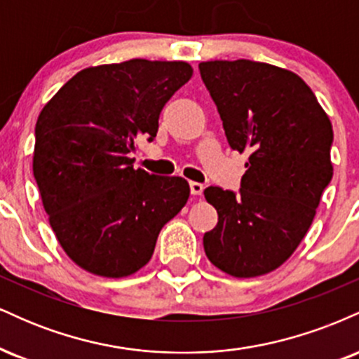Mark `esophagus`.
<instances>
[{"instance_id": "1", "label": "esophagus", "mask_w": 359, "mask_h": 359, "mask_svg": "<svg viewBox=\"0 0 359 359\" xmlns=\"http://www.w3.org/2000/svg\"><path fill=\"white\" fill-rule=\"evenodd\" d=\"M204 192V185L201 182H191V194L192 196H201Z\"/></svg>"}]
</instances>
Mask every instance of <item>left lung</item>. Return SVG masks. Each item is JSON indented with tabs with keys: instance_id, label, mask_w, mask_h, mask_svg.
<instances>
[{
	"instance_id": "8db88e82",
	"label": "left lung",
	"mask_w": 359,
	"mask_h": 359,
	"mask_svg": "<svg viewBox=\"0 0 359 359\" xmlns=\"http://www.w3.org/2000/svg\"><path fill=\"white\" fill-rule=\"evenodd\" d=\"M229 147L250 158L240 192L208 187L217 224L204 234L214 266L265 275L304 240L332 179V125L297 74L253 60L199 64Z\"/></svg>"
}]
</instances>
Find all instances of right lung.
I'll return each mask as SVG.
<instances>
[{
    "instance_id": "1",
    "label": "right lung",
    "mask_w": 359,
    "mask_h": 359,
    "mask_svg": "<svg viewBox=\"0 0 359 359\" xmlns=\"http://www.w3.org/2000/svg\"><path fill=\"white\" fill-rule=\"evenodd\" d=\"M187 62L131 59L77 72L36 119L34 175L67 257L100 277L133 275L189 199L187 180L133 168L165 102L191 79Z\"/></svg>"
}]
</instances>
